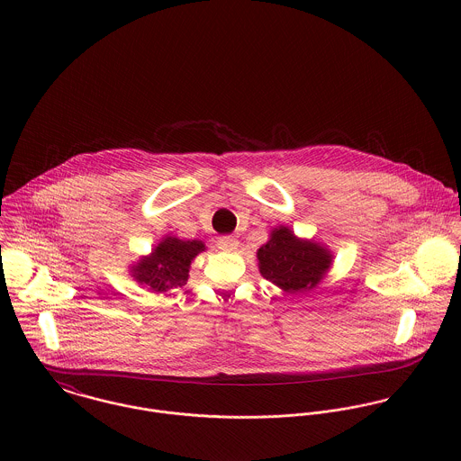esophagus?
Listing matches in <instances>:
<instances>
[{
    "mask_svg": "<svg viewBox=\"0 0 461 461\" xmlns=\"http://www.w3.org/2000/svg\"><path fill=\"white\" fill-rule=\"evenodd\" d=\"M218 249L220 250H223V252H234L236 249H238V245H240V241L234 238V236H221V238H218Z\"/></svg>",
    "mask_w": 461,
    "mask_h": 461,
    "instance_id": "34e87169",
    "label": "esophagus"
}]
</instances>
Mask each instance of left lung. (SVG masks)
Instances as JSON below:
<instances>
[{
	"mask_svg": "<svg viewBox=\"0 0 461 461\" xmlns=\"http://www.w3.org/2000/svg\"><path fill=\"white\" fill-rule=\"evenodd\" d=\"M264 278L287 293L312 289L331 263L329 250L298 240L287 227L275 229L271 240L258 252Z\"/></svg>",
	"mask_w": 461,
	"mask_h": 461,
	"instance_id": "left-lung-1",
	"label": "left lung"
}]
</instances>
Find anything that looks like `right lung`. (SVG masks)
Returning <instances> with one entry per match:
<instances>
[{"instance_id":"obj_1","label":"right lung","mask_w":461,"mask_h":461,"mask_svg":"<svg viewBox=\"0 0 461 461\" xmlns=\"http://www.w3.org/2000/svg\"><path fill=\"white\" fill-rule=\"evenodd\" d=\"M203 250L200 241H183L167 238L156 247L150 258L134 266L132 276L154 291L183 287L188 280L190 264L198 252Z\"/></svg>"}]
</instances>
